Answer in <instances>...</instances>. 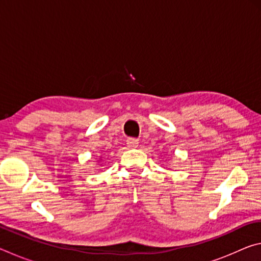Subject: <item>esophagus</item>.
<instances>
[{
    "mask_svg": "<svg viewBox=\"0 0 261 261\" xmlns=\"http://www.w3.org/2000/svg\"><path fill=\"white\" fill-rule=\"evenodd\" d=\"M126 145H127V147H129V148H136L137 146H138V139L127 138Z\"/></svg>",
    "mask_w": 261,
    "mask_h": 261,
    "instance_id": "1",
    "label": "esophagus"
}]
</instances>
